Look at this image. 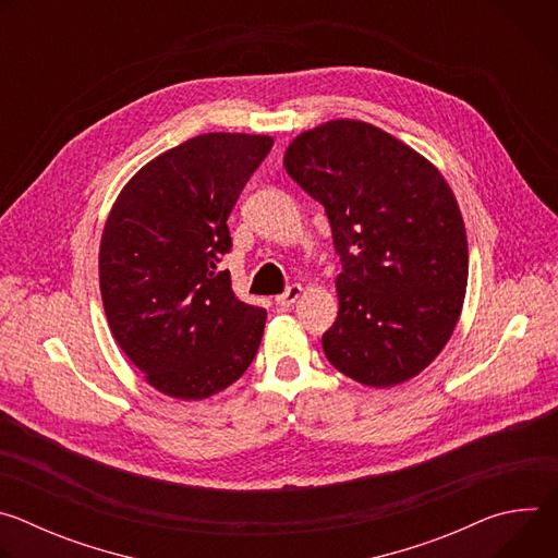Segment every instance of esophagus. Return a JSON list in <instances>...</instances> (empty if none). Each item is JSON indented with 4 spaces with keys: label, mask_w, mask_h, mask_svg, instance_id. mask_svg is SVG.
Masks as SVG:
<instances>
[{
    "label": "esophagus",
    "mask_w": 558,
    "mask_h": 558,
    "mask_svg": "<svg viewBox=\"0 0 558 558\" xmlns=\"http://www.w3.org/2000/svg\"><path fill=\"white\" fill-rule=\"evenodd\" d=\"M302 293V287L300 284H289L280 295H276V304L278 306H291Z\"/></svg>",
    "instance_id": "esophagus-1"
}]
</instances>
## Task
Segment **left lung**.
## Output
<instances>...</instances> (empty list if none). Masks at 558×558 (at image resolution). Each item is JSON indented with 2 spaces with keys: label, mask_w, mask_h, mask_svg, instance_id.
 Here are the masks:
<instances>
[{
  "label": "left lung",
  "mask_w": 558,
  "mask_h": 558,
  "mask_svg": "<svg viewBox=\"0 0 558 558\" xmlns=\"http://www.w3.org/2000/svg\"><path fill=\"white\" fill-rule=\"evenodd\" d=\"M284 170L325 207L342 263L325 355L366 386L415 377L452 336L468 282L452 190L407 143L349 119L293 138Z\"/></svg>",
  "instance_id": "left-lung-1"
}]
</instances>
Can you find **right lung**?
Returning <instances> with one entry per match:
<instances>
[{
    "instance_id": "add662e5",
    "label": "right lung",
    "mask_w": 558,
    "mask_h": 558,
    "mask_svg": "<svg viewBox=\"0 0 558 558\" xmlns=\"http://www.w3.org/2000/svg\"><path fill=\"white\" fill-rule=\"evenodd\" d=\"M271 136L211 132L141 168L119 194L99 250L114 340L145 379L179 400H205L254 362L267 311L238 300L227 218L265 161Z\"/></svg>"
}]
</instances>
